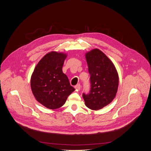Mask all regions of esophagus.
Returning a JSON list of instances; mask_svg holds the SVG:
<instances>
[{
	"mask_svg": "<svg viewBox=\"0 0 151 151\" xmlns=\"http://www.w3.org/2000/svg\"><path fill=\"white\" fill-rule=\"evenodd\" d=\"M75 89H77V90H80V89H81V84H77L76 86H75Z\"/></svg>",
	"mask_w": 151,
	"mask_h": 151,
	"instance_id": "esophagus-1",
	"label": "esophagus"
}]
</instances>
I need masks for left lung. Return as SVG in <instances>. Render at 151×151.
Returning <instances> with one entry per match:
<instances>
[{"mask_svg": "<svg viewBox=\"0 0 151 151\" xmlns=\"http://www.w3.org/2000/svg\"><path fill=\"white\" fill-rule=\"evenodd\" d=\"M90 74L91 88L83 94L87 107L98 110L110 103L117 93L118 75L113 62L99 49L86 54Z\"/></svg>", "mask_w": 151, "mask_h": 151, "instance_id": "obj_1", "label": "left lung"}]
</instances>
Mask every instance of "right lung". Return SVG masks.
I'll return each instance as SVG.
<instances>
[{"mask_svg":"<svg viewBox=\"0 0 151 151\" xmlns=\"http://www.w3.org/2000/svg\"><path fill=\"white\" fill-rule=\"evenodd\" d=\"M67 55L51 52L41 59L31 78V88L37 101L48 109L60 108L75 89L62 72Z\"/></svg>","mask_w":151,"mask_h":151,"instance_id":"add662e5","label":"right lung"}]
</instances>
